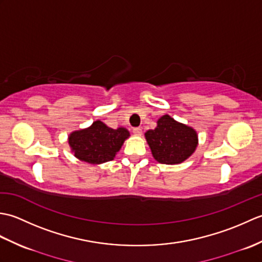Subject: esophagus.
Wrapping results in <instances>:
<instances>
[{
	"mask_svg": "<svg viewBox=\"0 0 262 262\" xmlns=\"http://www.w3.org/2000/svg\"><path fill=\"white\" fill-rule=\"evenodd\" d=\"M133 134L136 135V136H140L142 134V128H140V127L133 128Z\"/></svg>",
	"mask_w": 262,
	"mask_h": 262,
	"instance_id": "1",
	"label": "esophagus"
}]
</instances>
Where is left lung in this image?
I'll return each mask as SVG.
<instances>
[{"label": "left lung", "mask_w": 262, "mask_h": 262, "mask_svg": "<svg viewBox=\"0 0 262 262\" xmlns=\"http://www.w3.org/2000/svg\"><path fill=\"white\" fill-rule=\"evenodd\" d=\"M145 140L153 158L162 164H180L196 151L198 134L192 127L163 115L154 129L147 130Z\"/></svg>", "instance_id": "8db88e82"}]
</instances>
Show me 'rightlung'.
Instances as JSON below:
<instances>
[{
    "mask_svg": "<svg viewBox=\"0 0 262 262\" xmlns=\"http://www.w3.org/2000/svg\"><path fill=\"white\" fill-rule=\"evenodd\" d=\"M129 136L125 127L114 129L101 120H96L88 128L72 132L68 141L71 152L76 159L97 165L114 160Z\"/></svg>",
    "mask_w": 262,
    "mask_h": 262,
    "instance_id": "1",
    "label": "right lung"
}]
</instances>
